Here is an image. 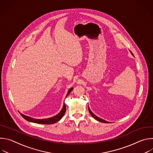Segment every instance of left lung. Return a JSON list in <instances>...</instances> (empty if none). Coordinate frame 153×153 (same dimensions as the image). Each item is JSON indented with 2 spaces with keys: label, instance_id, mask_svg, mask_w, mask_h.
<instances>
[{
  "label": "left lung",
  "instance_id": "left-lung-1",
  "mask_svg": "<svg viewBox=\"0 0 153 153\" xmlns=\"http://www.w3.org/2000/svg\"><path fill=\"white\" fill-rule=\"evenodd\" d=\"M131 53V51H130ZM131 54L133 55V54L131 53ZM88 110H89V112L90 113V114H91V115L93 116V118H94L96 120H98V121H99V122H103V123H110L109 122H107V121H106V120H103V119H100V118H99V117H98L97 116H96L95 114H94L93 113H92V111L90 110V109L89 108V107H88Z\"/></svg>",
  "mask_w": 153,
  "mask_h": 153
}]
</instances>
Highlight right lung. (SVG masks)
I'll return each instance as SVG.
<instances>
[{"label":"right lung","instance_id":"right-lung-1","mask_svg":"<svg viewBox=\"0 0 153 153\" xmlns=\"http://www.w3.org/2000/svg\"><path fill=\"white\" fill-rule=\"evenodd\" d=\"M73 88H71L68 90L67 96H68L69 95V94L71 93V91L73 90ZM65 111H66V105H65V103H63V106L62 109L61 111L58 114H57L56 116H55L53 117L45 119H33L32 117L27 116L22 114H20V115L22 116L25 120H27V121H29V122H34V123H40V124H53V123H54L58 122L59 120H60L62 119V117L63 116V115L65 114Z\"/></svg>","mask_w":153,"mask_h":153}]
</instances>
